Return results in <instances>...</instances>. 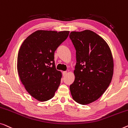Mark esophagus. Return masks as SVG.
<instances>
[{"label": "esophagus", "instance_id": "34e87169", "mask_svg": "<svg viewBox=\"0 0 128 128\" xmlns=\"http://www.w3.org/2000/svg\"><path fill=\"white\" fill-rule=\"evenodd\" d=\"M66 73H67V72L66 71H63L62 72V75H63V76H65V75L66 74Z\"/></svg>", "mask_w": 128, "mask_h": 128}]
</instances>
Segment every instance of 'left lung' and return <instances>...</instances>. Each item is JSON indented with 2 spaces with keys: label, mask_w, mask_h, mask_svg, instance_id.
Segmentation results:
<instances>
[{
  "label": "left lung",
  "mask_w": 128,
  "mask_h": 128,
  "mask_svg": "<svg viewBox=\"0 0 128 128\" xmlns=\"http://www.w3.org/2000/svg\"><path fill=\"white\" fill-rule=\"evenodd\" d=\"M70 38L76 58L70 92L75 102L86 105L99 98L110 84L114 73L112 53L104 39L92 30L72 31Z\"/></svg>",
  "instance_id": "1"
}]
</instances>
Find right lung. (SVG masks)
Masks as SVG:
<instances>
[{"mask_svg": "<svg viewBox=\"0 0 128 128\" xmlns=\"http://www.w3.org/2000/svg\"><path fill=\"white\" fill-rule=\"evenodd\" d=\"M70 31L38 30L25 39L17 57V71L25 89L34 98L46 102L54 97L62 74L56 70L54 54Z\"/></svg>", "mask_w": 128, "mask_h": 128, "instance_id": "1", "label": "right lung"}]
</instances>
